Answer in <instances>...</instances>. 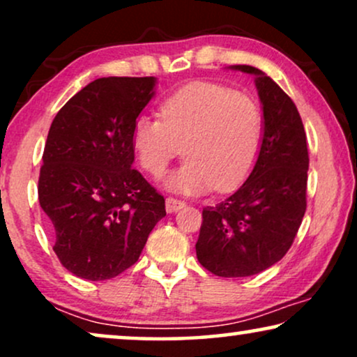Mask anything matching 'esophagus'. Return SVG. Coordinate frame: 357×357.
Returning <instances> with one entry per match:
<instances>
[{"label":"esophagus","mask_w":357,"mask_h":357,"mask_svg":"<svg viewBox=\"0 0 357 357\" xmlns=\"http://www.w3.org/2000/svg\"><path fill=\"white\" fill-rule=\"evenodd\" d=\"M185 206V202L182 199H177L174 197H169L165 199V209H167V213H175L178 211V209H182Z\"/></svg>","instance_id":"esophagus-1"}]
</instances>
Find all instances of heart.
<instances>
[{
	"instance_id": "obj_1",
	"label": "heart",
	"mask_w": 357,
	"mask_h": 357,
	"mask_svg": "<svg viewBox=\"0 0 357 357\" xmlns=\"http://www.w3.org/2000/svg\"><path fill=\"white\" fill-rule=\"evenodd\" d=\"M263 131V112L253 97L197 81L165 97L159 116L135 120L131 148L139 167L160 178L182 154L183 144L188 158L167 178V188L182 195L206 193L214 187L229 192L255 167Z\"/></svg>"
}]
</instances>
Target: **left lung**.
Returning <instances> with one entry per match:
<instances>
[{
  "instance_id": "obj_1",
  "label": "left lung",
  "mask_w": 357,
  "mask_h": 357,
  "mask_svg": "<svg viewBox=\"0 0 357 357\" xmlns=\"http://www.w3.org/2000/svg\"><path fill=\"white\" fill-rule=\"evenodd\" d=\"M255 76L263 109V144L241 188L203 208L198 261L222 278H243L275 265L289 250L307 208L305 130L289 96L258 68L234 65Z\"/></svg>"
}]
</instances>
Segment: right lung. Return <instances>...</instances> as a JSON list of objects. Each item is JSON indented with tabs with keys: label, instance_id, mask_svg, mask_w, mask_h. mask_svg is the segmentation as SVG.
I'll return each instance as SVG.
<instances>
[{
	"label": "right lung",
	"instance_id": "add662e5",
	"mask_svg": "<svg viewBox=\"0 0 357 357\" xmlns=\"http://www.w3.org/2000/svg\"><path fill=\"white\" fill-rule=\"evenodd\" d=\"M155 77H99L52 121L38 202L61 265L89 281L135 265L165 199L133 169L131 128L154 96Z\"/></svg>",
	"mask_w": 357,
	"mask_h": 357
}]
</instances>
